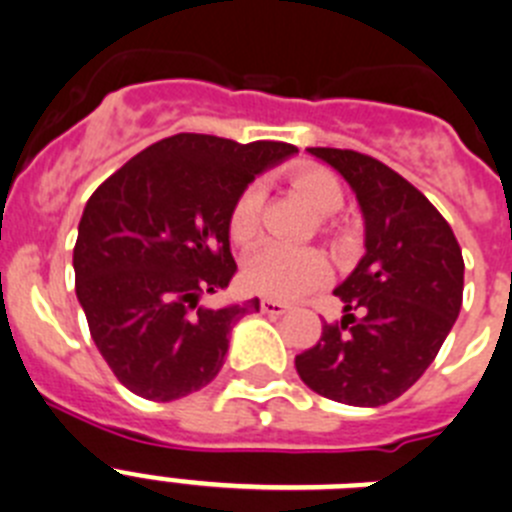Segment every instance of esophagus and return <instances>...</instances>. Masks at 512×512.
<instances>
[{"instance_id":"1","label":"esophagus","mask_w":512,"mask_h":512,"mask_svg":"<svg viewBox=\"0 0 512 512\" xmlns=\"http://www.w3.org/2000/svg\"><path fill=\"white\" fill-rule=\"evenodd\" d=\"M287 310H289V305H284V302L261 300V312H266V315H271V318H279V315H284Z\"/></svg>"}]
</instances>
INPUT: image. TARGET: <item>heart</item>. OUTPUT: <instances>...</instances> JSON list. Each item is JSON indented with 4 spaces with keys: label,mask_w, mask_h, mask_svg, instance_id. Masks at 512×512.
Returning <instances> with one entry per match:
<instances>
[{
    "label": "heart",
    "mask_w": 512,
    "mask_h": 512,
    "mask_svg": "<svg viewBox=\"0 0 512 512\" xmlns=\"http://www.w3.org/2000/svg\"><path fill=\"white\" fill-rule=\"evenodd\" d=\"M295 187L300 189L320 215H336L346 202L343 184L328 169H302L295 174ZM264 210V187L248 184L230 207L228 230L233 243L248 246L261 230ZM330 274L328 259L315 248H295L282 243H266L248 256L243 266V282L251 292L274 300H295L307 289L318 287Z\"/></svg>",
    "instance_id": "1"
}]
</instances>
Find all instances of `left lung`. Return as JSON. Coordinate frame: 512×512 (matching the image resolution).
Wrapping results in <instances>:
<instances>
[{
	"label": "left lung",
	"mask_w": 512,
	"mask_h": 512,
	"mask_svg": "<svg viewBox=\"0 0 512 512\" xmlns=\"http://www.w3.org/2000/svg\"><path fill=\"white\" fill-rule=\"evenodd\" d=\"M354 189L364 256L333 292L341 323L295 359L297 374L328 400L379 408L408 392L454 328L464 259L454 230L408 179L382 161L341 148H307Z\"/></svg>",
	"instance_id": "1"
}]
</instances>
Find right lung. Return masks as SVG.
<instances>
[{"mask_svg": "<svg viewBox=\"0 0 512 512\" xmlns=\"http://www.w3.org/2000/svg\"><path fill=\"white\" fill-rule=\"evenodd\" d=\"M297 148L179 133L89 197L74 246L76 297L102 359L133 395L171 402L223 369L230 330L259 297L220 310L202 297L238 271L228 217L248 184Z\"/></svg>", "mask_w": 512, "mask_h": 512, "instance_id": "1", "label": "right lung"}]
</instances>
